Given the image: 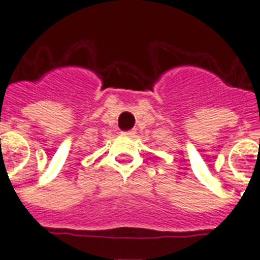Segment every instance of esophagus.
<instances>
[{
	"label": "esophagus",
	"mask_w": 260,
	"mask_h": 260,
	"mask_svg": "<svg viewBox=\"0 0 260 260\" xmlns=\"http://www.w3.org/2000/svg\"><path fill=\"white\" fill-rule=\"evenodd\" d=\"M122 135H125V136H129V138H132L135 135V131L134 129H131V131H124L122 132Z\"/></svg>",
	"instance_id": "34e87169"
}]
</instances>
